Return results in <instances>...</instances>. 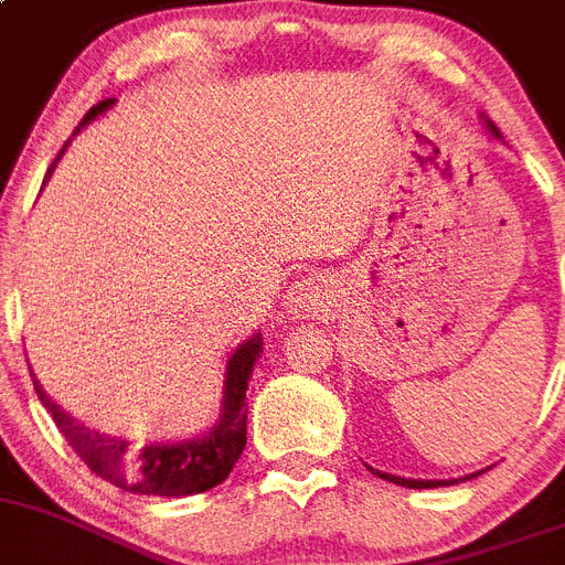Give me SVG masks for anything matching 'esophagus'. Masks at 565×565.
I'll list each match as a JSON object with an SVG mask.
<instances>
[{"label":"esophagus","instance_id":"34e87169","mask_svg":"<svg viewBox=\"0 0 565 565\" xmlns=\"http://www.w3.org/2000/svg\"><path fill=\"white\" fill-rule=\"evenodd\" d=\"M318 303H321V289H318L316 278H303V281L292 284L287 296H284V307L289 312H296V316H301V312H316Z\"/></svg>","mask_w":565,"mask_h":565}]
</instances>
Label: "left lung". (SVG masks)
<instances>
[{
  "label": "left lung",
  "instance_id": "1",
  "mask_svg": "<svg viewBox=\"0 0 565 565\" xmlns=\"http://www.w3.org/2000/svg\"><path fill=\"white\" fill-rule=\"evenodd\" d=\"M489 125V130H492V136L494 139H500V130L498 127L492 125V121H487ZM372 469V466H370ZM372 472L377 475V478H384V480H390V483H398V487H406V489H438V487H452V483H458V480H412V478H398V475H386V472H377V469H372ZM483 472H487V469H483ZM480 472H475V475H466V478H478ZM463 480V478H460Z\"/></svg>",
  "mask_w": 565,
  "mask_h": 565
}]
</instances>
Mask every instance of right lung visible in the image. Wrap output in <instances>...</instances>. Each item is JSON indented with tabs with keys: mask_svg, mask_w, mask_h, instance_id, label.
Masks as SVG:
<instances>
[{
	"mask_svg": "<svg viewBox=\"0 0 565 565\" xmlns=\"http://www.w3.org/2000/svg\"><path fill=\"white\" fill-rule=\"evenodd\" d=\"M107 107H113V99L90 107V113L78 127H85L87 121L102 116ZM62 153H58V159H62ZM56 161L51 164V170L56 167ZM51 170H47V175H51ZM262 352V332H253L227 361L218 420L199 438L175 440V444H130L125 438H113L105 431L90 429L73 415H67L56 401H51L36 375H33V386H36L39 401L45 404L67 444L73 446V452L85 460L90 472L110 480L113 487L127 489V492L184 498V494H199L218 487L233 472L235 460L242 458L244 444H247V381Z\"/></svg>",
	"mask_w": 565,
	"mask_h": 565,
	"instance_id": "right-lung-1",
	"label": "right lung"
}]
</instances>
